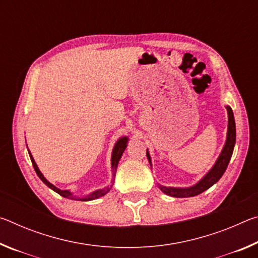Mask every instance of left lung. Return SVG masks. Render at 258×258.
I'll list each match as a JSON object with an SVG mask.
<instances>
[{
    "instance_id": "8db88e82",
    "label": "left lung",
    "mask_w": 258,
    "mask_h": 258,
    "mask_svg": "<svg viewBox=\"0 0 258 258\" xmlns=\"http://www.w3.org/2000/svg\"><path fill=\"white\" fill-rule=\"evenodd\" d=\"M226 111H228V132H226V140L224 143L223 149H222L220 156L216 159L215 164L213 167L205 174V175L200 178V180L196 183V184L191 186H166L161 185L158 183V187L164 192L165 195L171 196L174 198H186V197H195L202 194V192L206 191L212 185L220 180L223 175L226 167L230 163L231 157L233 154L234 145H235V121L233 111L230 106H225ZM147 158L149 160V164L152 167V161L149 151L147 149Z\"/></svg>"
}]
</instances>
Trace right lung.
<instances>
[{
  "instance_id": "right-lung-1",
  "label": "right lung",
  "mask_w": 258,
  "mask_h": 258,
  "mask_svg": "<svg viewBox=\"0 0 258 258\" xmlns=\"http://www.w3.org/2000/svg\"><path fill=\"white\" fill-rule=\"evenodd\" d=\"M127 142H128V137H121L118 140H117L115 146H113V149H112V154H111V173H112V178H111V184L110 185H107L102 187V189H98L95 191L90 192V194L84 195V196H76L74 195L71 190H61L59 187H56L55 185L52 184L49 181L46 180L45 176L43 175L42 172L40 171V168H38V166L35 163V160L33 158L32 154H30V151L27 147V150H28V154H29V158L32 160V164L34 166V169L35 172H36L37 176L41 178L42 182L44 183L45 185H47L50 187L51 190H53L56 194H59L60 196H62L64 198H68V199H72V200H81V202H90V200H94V199H98L100 197H102V196L107 195L110 189L112 187L113 182H115V175H116V171H117V166H118L119 160L121 158V155H123V152L125 151L126 147H127Z\"/></svg>"
}]
</instances>
